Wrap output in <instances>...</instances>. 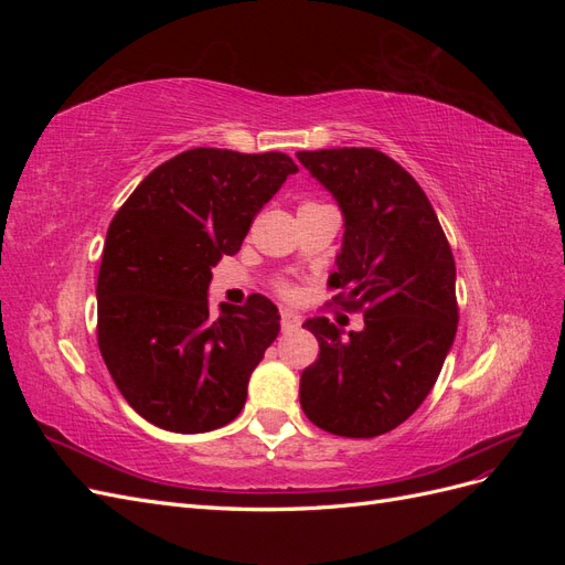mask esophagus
<instances>
[{"label":"esophagus","mask_w":565,"mask_h":565,"mask_svg":"<svg viewBox=\"0 0 565 565\" xmlns=\"http://www.w3.org/2000/svg\"><path fill=\"white\" fill-rule=\"evenodd\" d=\"M301 324V316H297V313H292V311H282L280 313V328H282V332H292V330H297Z\"/></svg>","instance_id":"obj_1"}]
</instances>
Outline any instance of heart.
<instances>
[{
	"label": "heart",
	"mask_w": 565,
	"mask_h": 565,
	"mask_svg": "<svg viewBox=\"0 0 565 565\" xmlns=\"http://www.w3.org/2000/svg\"><path fill=\"white\" fill-rule=\"evenodd\" d=\"M278 292L282 295V297H287V299H292L297 292H295V287L292 285H287V282H280L278 285Z\"/></svg>",
	"instance_id": "b5f03b06"
}]
</instances>
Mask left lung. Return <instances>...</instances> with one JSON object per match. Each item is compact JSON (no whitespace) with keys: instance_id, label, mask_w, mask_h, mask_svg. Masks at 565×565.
Masks as SVG:
<instances>
[{"instance_id":"1","label":"left lung","mask_w":565,"mask_h":565,"mask_svg":"<svg viewBox=\"0 0 565 565\" xmlns=\"http://www.w3.org/2000/svg\"><path fill=\"white\" fill-rule=\"evenodd\" d=\"M297 158L344 214V245L328 280L339 295L330 303L365 318L349 337L328 318L303 322L320 353L301 372V409L334 436H382L429 396L455 341L452 249L419 183L382 150Z\"/></svg>"}]
</instances>
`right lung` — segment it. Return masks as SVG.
I'll list each match as a JSON object with an SVG mask.
<instances>
[{
	"mask_svg": "<svg viewBox=\"0 0 565 565\" xmlns=\"http://www.w3.org/2000/svg\"><path fill=\"white\" fill-rule=\"evenodd\" d=\"M299 167L285 152L193 148L162 162L113 216L98 268V349L150 424L204 434L233 422L280 332L264 295L212 316V266L241 249L254 216Z\"/></svg>",
	"mask_w": 565,
	"mask_h": 565,
	"instance_id": "right-lung-1",
	"label": "right lung"
}]
</instances>
